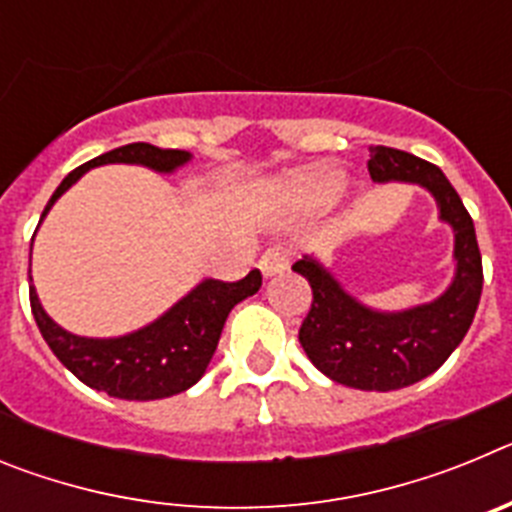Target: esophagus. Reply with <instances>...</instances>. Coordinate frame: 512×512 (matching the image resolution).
Instances as JSON below:
<instances>
[{
	"label": "esophagus",
	"instance_id": "obj_1",
	"mask_svg": "<svg viewBox=\"0 0 512 512\" xmlns=\"http://www.w3.org/2000/svg\"><path fill=\"white\" fill-rule=\"evenodd\" d=\"M289 264V251L284 246H271L266 248V253L261 256L259 266L261 271H264L266 277H271V274H279V271L287 269Z\"/></svg>",
	"mask_w": 512,
	"mask_h": 512
}]
</instances>
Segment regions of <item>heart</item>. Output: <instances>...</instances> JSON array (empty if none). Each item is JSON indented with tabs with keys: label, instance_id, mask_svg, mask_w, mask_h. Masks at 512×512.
Segmentation results:
<instances>
[{
	"label": "heart",
	"instance_id": "b5f03b06",
	"mask_svg": "<svg viewBox=\"0 0 512 512\" xmlns=\"http://www.w3.org/2000/svg\"><path fill=\"white\" fill-rule=\"evenodd\" d=\"M333 189H336V179L330 171H310V174L297 176L292 184V192L302 202H323Z\"/></svg>",
	"mask_w": 512,
	"mask_h": 512
}]
</instances>
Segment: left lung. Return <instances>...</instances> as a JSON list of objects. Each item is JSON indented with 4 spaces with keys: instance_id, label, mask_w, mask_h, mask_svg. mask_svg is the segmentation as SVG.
<instances>
[{
    "instance_id": "1",
    "label": "left lung",
    "mask_w": 512,
    "mask_h": 512,
    "mask_svg": "<svg viewBox=\"0 0 512 512\" xmlns=\"http://www.w3.org/2000/svg\"><path fill=\"white\" fill-rule=\"evenodd\" d=\"M374 182H415L436 197L441 220L454 228L456 277L431 305L405 312H377L346 295L315 259L292 271L310 282L312 305L300 325L307 359L333 382L356 390L390 392L433 374L467 336L482 295V253L472 215L438 166L413 153L369 146Z\"/></svg>"
}]
</instances>
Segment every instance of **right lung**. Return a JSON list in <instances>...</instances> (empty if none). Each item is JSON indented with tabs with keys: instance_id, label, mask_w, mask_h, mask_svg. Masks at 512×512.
Segmentation results:
<instances>
[{
	"instance_id": "right-lung-1",
	"label": "right lung",
	"mask_w": 512,
	"mask_h": 512,
	"mask_svg": "<svg viewBox=\"0 0 512 512\" xmlns=\"http://www.w3.org/2000/svg\"><path fill=\"white\" fill-rule=\"evenodd\" d=\"M187 161V151L158 148L151 143H128V146L102 153L71 171L58 184L40 220L51 210L53 202L84 171L94 169V166L140 164L153 171H174ZM259 287V269L248 271L238 282L205 279L156 323L120 338L71 336L45 315L38 295H35V287H30V307H33L35 323H38L45 343L51 346L58 361L87 387L107 392L110 397H120V400H161V397L189 390L205 374L228 312L241 300L256 295Z\"/></svg>"
}]
</instances>
